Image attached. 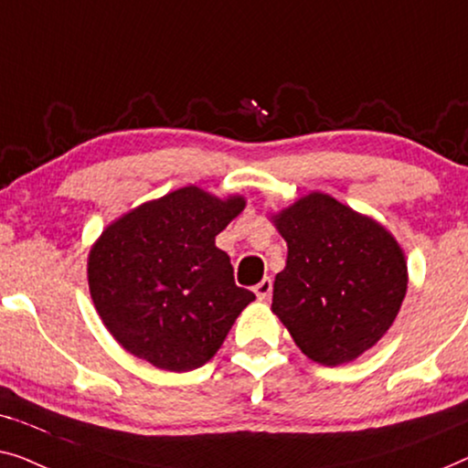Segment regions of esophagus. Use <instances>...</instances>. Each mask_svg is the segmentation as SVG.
<instances>
[{"instance_id": "obj_1", "label": "esophagus", "mask_w": 468, "mask_h": 468, "mask_svg": "<svg viewBox=\"0 0 468 468\" xmlns=\"http://www.w3.org/2000/svg\"><path fill=\"white\" fill-rule=\"evenodd\" d=\"M271 291H273V282H271V278H265V280H261L259 284L254 286V292H256V297H259L261 301L269 299V294H271Z\"/></svg>"}]
</instances>
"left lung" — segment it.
Here are the masks:
<instances>
[{"instance_id": "1", "label": "left lung", "mask_w": 468, "mask_h": 468, "mask_svg": "<svg viewBox=\"0 0 468 468\" xmlns=\"http://www.w3.org/2000/svg\"><path fill=\"white\" fill-rule=\"evenodd\" d=\"M288 246L271 312L314 363L363 356L397 320L407 259L388 229L335 197L312 190L269 216Z\"/></svg>"}]
</instances>
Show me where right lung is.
Returning a JSON list of instances; mask_svg holds the SVG:
<instances>
[{
  "instance_id": "add662e5",
  "label": "right lung",
  "mask_w": 468,
  "mask_h": 468,
  "mask_svg": "<svg viewBox=\"0 0 468 468\" xmlns=\"http://www.w3.org/2000/svg\"><path fill=\"white\" fill-rule=\"evenodd\" d=\"M246 207L195 184L112 220L90 246L87 278L112 337L163 371H193L214 358L256 297L233 280L216 235Z\"/></svg>"
}]
</instances>
